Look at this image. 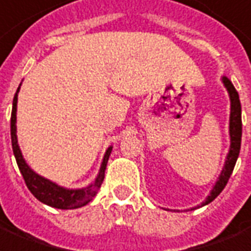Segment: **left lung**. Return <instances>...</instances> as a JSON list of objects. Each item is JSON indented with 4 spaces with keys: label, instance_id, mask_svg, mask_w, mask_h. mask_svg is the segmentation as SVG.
Listing matches in <instances>:
<instances>
[{
    "label": "left lung",
    "instance_id": "obj_1",
    "mask_svg": "<svg viewBox=\"0 0 251 251\" xmlns=\"http://www.w3.org/2000/svg\"><path fill=\"white\" fill-rule=\"evenodd\" d=\"M225 88L227 89L230 96V102H231V106H230V150L227 157H226V162L225 166L221 172V176L218 178V181L215 182L213 190H211L210 196H207L206 201L202 203L207 205L210 203L213 200H215L217 197L220 196V193L222 192L226 186V183L229 181L231 173L234 170L235 162L239 155V149H241V138H242V118H241V102H239V96L238 92L235 90L234 85L231 83L227 77L222 78Z\"/></svg>",
    "mask_w": 251,
    "mask_h": 251
}]
</instances>
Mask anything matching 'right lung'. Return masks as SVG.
I'll use <instances>...</instances> for the list:
<instances>
[{
    "label": "right lung",
    "instance_id": "add662e5",
    "mask_svg": "<svg viewBox=\"0 0 251 251\" xmlns=\"http://www.w3.org/2000/svg\"><path fill=\"white\" fill-rule=\"evenodd\" d=\"M21 86V85H20ZM20 86L17 89L14 98H13V109H12V118H10V135H12V148L14 157H16L17 165L21 172L22 177L25 179L27 189L30 190L31 194L36 197L38 201L42 203L55 207V209H62V210H68V209H77L81 206H85L86 203L92 201L96 197L97 192L100 190L103 178H105V170H106L107 159L111 153V146L106 150V153L103 155V161H102L101 169L98 173L96 181L89 185L88 187L83 189H75V190H70V189H65V187L58 186L57 183L51 182L46 178L41 177L37 173L31 170L25 159L22 157L21 150L17 142V134H16V113H17V97H18V92H20Z\"/></svg>",
    "mask_w": 251,
    "mask_h": 251
}]
</instances>
